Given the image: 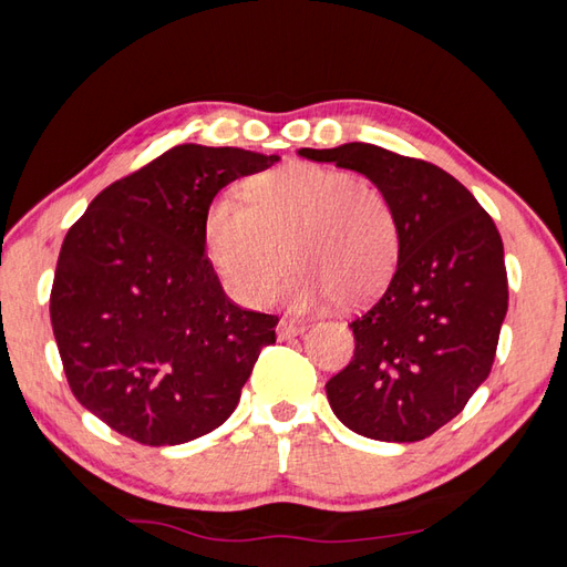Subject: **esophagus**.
I'll list each match as a JSON object with an SVG mask.
<instances>
[{
    "instance_id": "esophagus-1",
    "label": "esophagus",
    "mask_w": 567,
    "mask_h": 567,
    "mask_svg": "<svg viewBox=\"0 0 567 567\" xmlns=\"http://www.w3.org/2000/svg\"><path fill=\"white\" fill-rule=\"evenodd\" d=\"M302 331H305V323H297L292 319H282L280 323H277V339L280 341L295 339V336H299Z\"/></svg>"
}]
</instances>
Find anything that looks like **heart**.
<instances>
[{"mask_svg":"<svg viewBox=\"0 0 567 567\" xmlns=\"http://www.w3.org/2000/svg\"><path fill=\"white\" fill-rule=\"evenodd\" d=\"M204 248L240 305L268 302L292 260L285 297L295 309L336 299L353 309L392 280L400 224L390 199L353 173L292 163L248 179L246 202L216 195L204 212Z\"/></svg>","mask_w":567,"mask_h":567,"instance_id":"1","label":"heart"}]
</instances>
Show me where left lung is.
<instances>
[{"mask_svg":"<svg viewBox=\"0 0 567 567\" xmlns=\"http://www.w3.org/2000/svg\"><path fill=\"white\" fill-rule=\"evenodd\" d=\"M299 155L365 175L400 224L388 290L348 323L353 360L327 382L333 414L365 439H426L463 412L495 363L509 299L497 226L453 175L426 161L372 143Z\"/></svg>","mask_w":567,"mask_h":567,"instance_id":"1","label":"left lung"}]
</instances>
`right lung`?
Returning a JSON list of instances; mask_svg holds the SVG:
<instances>
[{"instance_id": "right-lung-1", "label": "right lung", "mask_w": 567, "mask_h": 567, "mask_svg": "<svg viewBox=\"0 0 567 567\" xmlns=\"http://www.w3.org/2000/svg\"><path fill=\"white\" fill-rule=\"evenodd\" d=\"M280 155L175 146L72 224L51 323L75 400L122 436L177 445L234 414L277 317L236 307L204 248V212Z\"/></svg>"}]
</instances>
